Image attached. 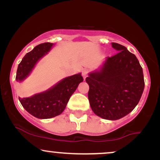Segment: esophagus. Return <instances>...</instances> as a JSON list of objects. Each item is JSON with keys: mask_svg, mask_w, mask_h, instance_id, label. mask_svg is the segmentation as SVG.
<instances>
[{"mask_svg": "<svg viewBox=\"0 0 160 160\" xmlns=\"http://www.w3.org/2000/svg\"><path fill=\"white\" fill-rule=\"evenodd\" d=\"M82 76L84 79H86L88 77V72L86 71H83L82 72Z\"/></svg>", "mask_w": 160, "mask_h": 160, "instance_id": "esophagus-1", "label": "esophagus"}]
</instances>
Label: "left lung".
I'll return each instance as SVG.
<instances>
[{
	"label": "left lung",
	"mask_w": 160,
	"mask_h": 160,
	"mask_svg": "<svg viewBox=\"0 0 160 160\" xmlns=\"http://www.w3.org/2000/svg\"><path fill=\"white\" fill-rule=\"evenodd\" d=\"M118 53L107 57L98 69L89 73L86 81L92 111L104 120H117L136 107L144 89L142 68L124 46L112 43Z\"/></svg>",
	"instance_id": "left-lung-1"
}]
</instances>
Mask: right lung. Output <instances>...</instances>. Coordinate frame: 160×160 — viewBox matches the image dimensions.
Segmentation results:
<instances>
[{"label": "right lung", "mask_w": 160, "mask_h": 160, "mask_svg": "<svg viewBox=\"0 0 160 160\" xmlns=\"http://www.w3.org/2000/svg\"><path fill=\"white\" fill-rule=\"evenodd\" d=\"M53 46L54 43H43L36 46L31 52H28L18 66L16 81H24L32 72L37 63L48 54ZM82 81L81 73H78L63 78L46 91L30 97L19 98V102L30 114L37 118H52L64 111L69 98Z\"/></svg>", "instance_id": "add662e5"}]
</instances>
